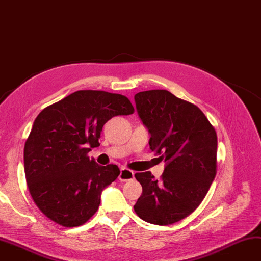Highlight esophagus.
Listing matches in <instances>:
<instances>
[{
  "label": "esophagus",
  "mask_w": 261,
  "mask_h": 261,
  "mask_svg": "<svg viewBox=\"0 0 261 261\" xmlns=\"http://www.w3.org/2000/svg\"><path fill=\"white\" fill-rule=\"evenodd\" d=\"M119 180L121 181H127V180H132L134 178V171H132L127 168H121L120 174H119Z\"/></svg>",
  "instance_id": "esophagus-1"
}]
</instances>
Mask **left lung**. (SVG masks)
Segmentation results:
<instances>
[{
    "label": "left lung",
    "instance_id": "obj_1",
    "mask_svg": "<svg viewBox=\"0 0 261 261\" xmlns=\"http://www.w3.org/2000/svg\"><path fill=\"white\" fill-rule=\"evenodd\" d=\"M136 110L150 133V149L165 161L158 180L150 171L136 173L142 195L137 216L154 225H171L202 202L217 173V134L193 103L166 90L140 92Z\"/></svg>",
    "mask_w": 261,
    "mask_h": 261
}]
</instances>
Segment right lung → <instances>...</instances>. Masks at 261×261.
<instances>
[{"label": "right lung", "instance_id": "1", "mask_svg": "<svg viewBox=\"0 0 261 261\" xmlns=\"http://www.w3.org/2000/svg\"><path fill=\"white\" fill-rule=\"evenodd\" d=\"M134 107L126 96L77 91L43 109L24 143L27 186L38 209L65 227L85 224L99 209L101 193L120 170L100 166L87 153L99 146L102 127Z\"/></svg>", "mask_w": 261, "mask_h": 261}]
</instances>
